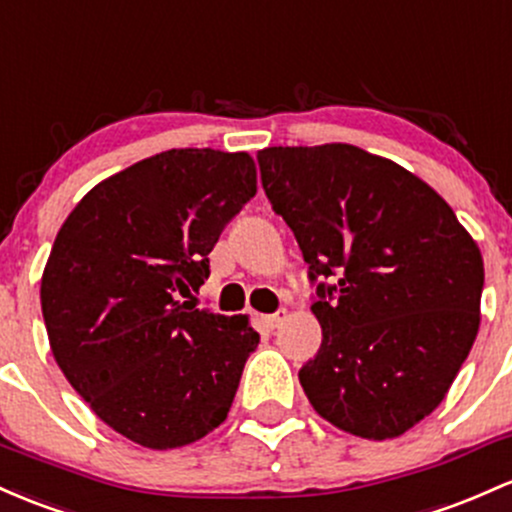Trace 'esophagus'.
Instances as JSON below:
<instances>
[{"instance_id":"1","label":"esophagus","mask_w":512,"mask_h":512,"mask_svg":"<svg viewBox=\"0 0 512 512\" xmlns=\"http://www.w3.org/2000/svg\"><path fill=\"white\" fill-rule=\"evenodd\" d=\"M286 320V311H277V313H272V316H265V323L269 325V328H279V325H282Z\"/></svg>"}]
</instances>
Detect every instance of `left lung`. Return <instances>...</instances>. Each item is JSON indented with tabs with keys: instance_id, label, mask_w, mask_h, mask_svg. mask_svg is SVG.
Listing matches in <instances>:
<instances>
[{
	"instance_id": "obj_1",
	"label": "left lung",
	"mask_w": 512,
	"mask_h": 512,
	"mask_svg": "<svg viewBox=\"0 0 512 512\" xmlns=\"http://www.w3.org/2000/svg\"><path fill=\"white\" fill-rule=\"evenodd\" d=\"M262 187L294 230L323 328L299 372L335 428L391 440L428 418L481 323L484 257L430 184L357 145L265 148Z\"/></svg>"
}]
</instances>
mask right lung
Here are the masks:
<instances>
[{"label":"right lung","mask_w":512,"mask_h":512,"mask_svg":"<svg viewBox=\"0 0 512 512\" xmlns=\"http://www.w3.org/2000/svg\"><path fill=\"white\" fill-rule=\"evenodd\" d=\"M255 192L247 153L174 148L89 189L58 230L41 279L50 350L140 447L192 445L228 418L260 335L177 296L209 279V252Z\"/></svg>","instance_id":"obj_1"}]
</instances>
